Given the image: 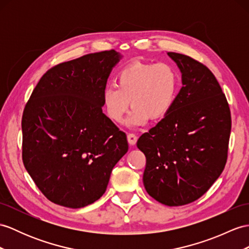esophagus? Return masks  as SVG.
Here are the masks:
<instances>
[{
	"mask_svg": "<svg viewBox=\"0 0 249 249\" xmlns=\"http://www.w3.org/2000/svg\"><path fill=\"white\" fill-rule=\"evenodd\" d=\"M128 142L130 144H135L137 142V136L134 133H128Z\"/></svg>",
	"mask_w": 249,
	"mask_h": 249,
	"instance_id": "esophagus-1",
	"label": "esophagus"
}]
</instances>
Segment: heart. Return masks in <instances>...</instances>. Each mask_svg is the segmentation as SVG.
Here are the masks:
<instances>
[{
    "label": "heart",
    "instance_id": "b5f03b06",
    "mask_svg": "<svg viewBox=\"0 0 249 249\" xmlns=\"http://www.w3.org/2000/svg\"><path fill=\"white\" fill-rule=\"evenodd\" d=\"M179 86V74L171 63L135 61L121 70L116 86L108 87L102 94L107 116L115 123L123 120L131 106L130 124H141L159 119L169 112Z\"/></svg>",
    "mask_w": 249,
    "mask_h": 249
}]
</instances>
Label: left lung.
<instances>
[{
    "mask_svg": "<svg viewBox=\"0 0 249 249\" xmlns=\"http://www.w3.org/2000/svg\"><path fill=\"white\" fill-rule=\"evenodd\" d=\"M181 71L173 106L137 141L145 156L143 185L157 202L183 206L208 191L225 168L231 115L212 71L197 60L168 53Z\"/></svg>",
    "mask_w": 249,
    "mask_h": 249,
    "instance_id": "8db88e82",
    "label": "left lung"
}]
</instances>
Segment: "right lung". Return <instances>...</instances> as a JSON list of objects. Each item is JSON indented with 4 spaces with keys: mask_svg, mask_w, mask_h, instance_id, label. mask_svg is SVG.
Here are the masks:
<instances>
[{
    "mask_svg": "<svg viewBox=\"0 0 249 249\" xmlns=\"http://www.w3.org/2000/svg\"><path fill=\"white\" fill-rule=\"evenodd\" d=\"M114 50L59 63L42 76L22 116V160L51 202L81 208L106 192L128 152L125 133L102 113Z\"/></svg>",
    "mask_w": 249,
    "mask_h": 249,
    "instance_id": "add662e5",
    "label": "right lung"
}]
</instances>
